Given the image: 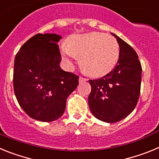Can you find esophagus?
<instances>
[{
	"mask_svg": "<svg viewBox=\"0 0 159 159\" xmlns=\"http://www.w3.org/2000/svg\"><path fill=\"white\" fill-rule=\"evenodd\" d=\"M85 81H87L86 78H84V77H82V76H80V78H79V82L83 83V82H85Z\"/></svg>",
	"mask_w": 159,
	"mask_h": 159,
	"instance_id": "1",
	"label": "esophagus"
}]
</instances>
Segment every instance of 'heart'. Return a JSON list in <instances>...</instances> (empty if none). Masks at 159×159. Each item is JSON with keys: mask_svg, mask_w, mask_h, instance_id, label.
<instances>
[{"mask_svg": "<svg viewBox=\"0 0 159 159\" xmlns=\"http://www.w3.org/2000/svg\"><path fill=\"white\" fill-rule=\"evenodd\" d=\"M60 52L66 64L72 67L77 57L88 75L100 77L116 67L119 58V45L116 38L102 32L74 35L62 44Z\"/></svg>", "mask_w": 159, "mask_h": 159, "instance_id": "b5f03b06", "label": "heart"}]
</instances>
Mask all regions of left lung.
Returning <instances> with one entry per match:
<instances>
[{"label":"left lung","instance_id":"left-lung-1","mask_svg":"<svg viewBox=\"0 0 159 159\" xmlns=\"http://www.w3.org/2000/svg\"><path fill=\"white\" fill-rule=\"evenodd\" d=\"M119 58L116 67L106 75L89 80L92 92L88 104L93 116L106 123H116L128 116L139 98L142 66L133 48L116 35Z\"/></svg>","mask_w":159,"mask_h":159}]
</instances>
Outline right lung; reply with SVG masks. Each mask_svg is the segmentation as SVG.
Wrapping results in <instances>:
<instances>
[{"label":"right lung","mask_w":159,"mask_h":159,"mask_svg":"<svg viewBox=\"0 0 159 159\" xmlns=\"http://www.w3.org/2000/svg\"><path fill=\"white\" fill-rule=\"evenodd\" d=\"M57 34L38 33L21 46L14 60L13 88L20 107L29 117L55 121L65 111L67 96L76 88L79 76L60 67Z\"/></svg>","instance_id":"obj_1"}]
</instances>
